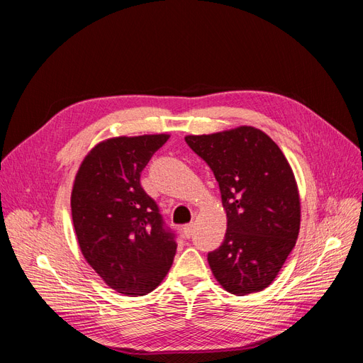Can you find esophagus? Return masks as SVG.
<instances>
[{
	"label": "esophagus",
	"instance_id": "1",
	"mask_svg": "<svg viewBox=\"0 0 363 363\" xmlns=\"http://www.w3.org/2000/svg\"><path fill=\"white\" fill-rule=\"evenodd\" d=\"M182 232H183L184 238H191L192 233H194V224H186V225H183Z\"/></svg>",
	"mask_w": 363,
	"mask_h": 363
}]
</instances>
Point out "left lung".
<instances>
[{
    "mask_svg": "<svg viewBox=\"0 0 363 363\" xmlns=\"http://www.w3.org/2000/svg\"><path fill=\"white\" fill-rule=\"evenodd\" d=\"M184 140L213 171L227 213L223 244L207 255L215 279L235 295L268 288L300 232V195L286 157L248 125Z\"/></svg>",
    "mask_w": 363,
    "mask_h": 363,
    "instance_id": "8db88e82",
    "label": "left lung"
}]
</instances>
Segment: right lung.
Segmentation results:
<instances>
[{"instance_id":"obj_1","label":"right lung","mask_w":363,"mask_h":363,"mask_svg":"<svg viewBox=\"0 0 363 363\" xmlns=\"http://www.w3.org/2000/svg\"><path fill=\"white\" fill-rule=\"evenodd\" d=\"M169 135L112 138L82 162L71 194L77 239L87 263L119 294L139 296L159 286L177 250L140 172Z\"/></svg>"}]
</instances>
